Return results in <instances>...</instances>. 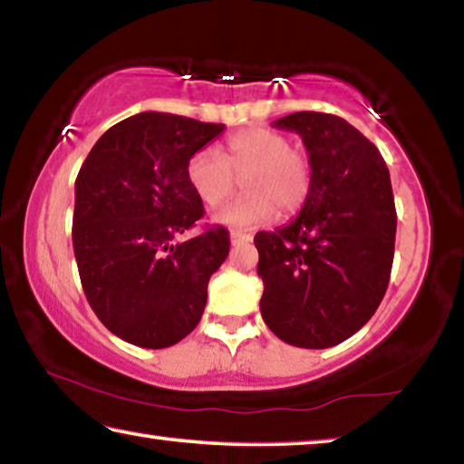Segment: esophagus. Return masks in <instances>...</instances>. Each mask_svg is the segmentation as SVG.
Returning a JSON list of instances; mask_svg holds the SVG:
<instances>
[{"instance_id": "obj_1", "label": "esophagus", "mask_w": 464, "mask_h": 464, "mask_svg": "<svg viewBox=\"0 0 464 464\" xmlns=\"http://www.w3.org/2000/svg\"><path fill=\"white\" fill-rule=\"evenodd\" d=\"M246 241H251V235L249 233L231 231V243H233V246H239V243H246Z\"/></svg>"}]
</instances>
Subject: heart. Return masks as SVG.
I'll return each instance as SVG.
<instances>
[{"label": "heart", "mask_w": 464, "mask_h": 464, "mask_svg": "<svg viewBox=\"0 0 464 464\" xmlns=\"http://www.w3.org/2000/svg\"><path fill=\"white\" fill-rule=\"evenodd\" d=\"M188 184L207 204L217 207L243 179V192L213 215L215 223L246 229L276 217H293L309 200L313 168L309 155L290 147L278 130L251 127L225 140V155L198 149L186 166Z\"/></svg>", "instance_id": "b5f03b06"}]
</instances>
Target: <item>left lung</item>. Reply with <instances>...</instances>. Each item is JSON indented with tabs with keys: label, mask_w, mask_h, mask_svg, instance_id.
Returning <instances> with one entry per match:
<instances>
[{
	"label": "left lung",
	"mask_w": 464,
	"mask_h": 464,
	"mask_svg": "<svg viewBox=\"0 0 464 464\" xmlns=\"http://www.w3.org/2000/svg\"><path fill=\"white\" fill-rule=\"evenodd\" d=\"M307 147L313 188L295 221L257 233L260 311L296 348H332L379 309L395 254L397 213L387 163L350 122L325 112L274 121Z\"/></svg>",
	"instance_id": "8db88e82"
}]
</instances>
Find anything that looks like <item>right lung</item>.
I'll return each instance as SVG.
<instances>
[{
    "instance_id": "1",
    "label": "right lung",
    "mask_w": 464,
    "mask_h": 464,
    "mask_svg": "<svg viewBox=\"0 0 464 464\" xmlns=\"http://www.w3.org/2000/svg\"><path fill=\"white\" fill-rule=\"evenodd\" d=\"M225 124L140 112L108 129L75 179L73 251L90 307L110 332L140 348H169L192 332L207 286L229 256V231L207 227L188 184V160Z\"/></svg>"
}]
</instances>
